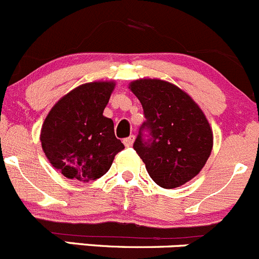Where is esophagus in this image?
Segmentation results:
<instances>
[{
	"label": "esophagus",
	"mask_w": 259,
	"mask_h": 259,
	"mask_svg": "<svg viewBox=\"0 0 259 259\" xmlns=\"http://www.w3.org/2000/svg\"><path fill=\"white\" fill-rule=\"evenodd\" d=\"M133 141H135V136H130V137L124 138L123 140V143L126 147H131V146L133 145Z\"/></svg>",
	"instance_id": "obj_1"
}]
</instances>
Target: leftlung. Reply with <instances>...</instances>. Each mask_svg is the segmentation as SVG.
<instances>
[{
  "mask_svg": "<svg viewBox=\"0 0 259 259\" xmlns=\"http://www.w3.org/2000/svg\"><path fill=\"white\" fill-rule=\"evenodd\" d=\"M130 89L146 118L133 148L158 186L184 185L200 172L211 153L213 131L205 114L189 94L168 81L138 79Z\"/></svg>",
  "mask_w": 259,
  "mask_h": 259,
  "instance_id": "left-lung-1",
  "label": "left lung"
}]
</instances>
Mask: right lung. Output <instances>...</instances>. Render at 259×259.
Here are the masks:
<instances>
[{"label":"right lung","mask_w":259,"mask_h":259,"mask_svg":"<svg viewBox=\"0 0 259 259\" xmlns=\"http://www.w3.org/2000/svg\"><path fill=\"white\" fill-rule=\"evenodd\" d=\"M114 81H93L76 87L59 99L41 127L42 150L65 178L96 180L111 167L124 148L114 136V124L103 116Z\"/></svg>","instance_id":"obj_1"}]
</instances>
